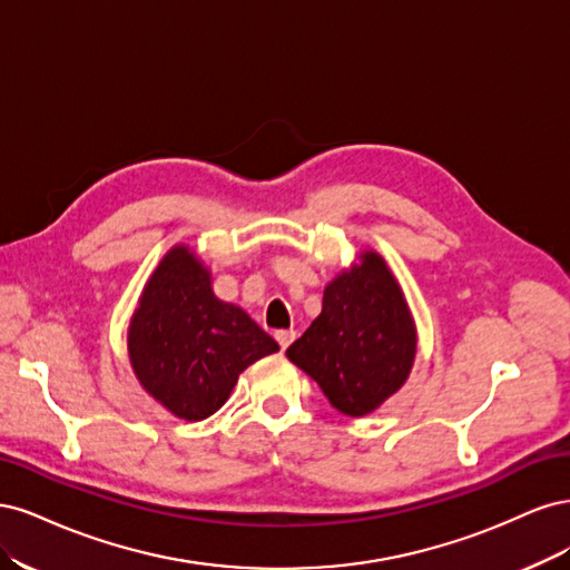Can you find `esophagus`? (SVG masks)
Masks as SVG:
<instances>
[{"mask_svg": "<svg viewBox=\"0 0 570 570\" xmlns=\"http://www.w3.org/2000/svg\"><path fill=\"white\" fill-rule=\"evenodd\" d=\"M275 340H278L281 350H287L289 342L295 340V331H275Z\"/></svg>", "mask_w": 570, "mask_h": 570, "instance_id": "esophagus-1", "label": "esophagus"}]
</instances>
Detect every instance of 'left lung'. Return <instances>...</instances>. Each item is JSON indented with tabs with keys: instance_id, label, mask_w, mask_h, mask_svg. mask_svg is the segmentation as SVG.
<instances>
[{
	"instance_id": "8db88e82",
	"label": "left lung",
	"mask_w": 570,
	"mask_h": 570,
	"mask_svg": "<svg viewBox=\"0 0 570 570\" xmlns=\"http://www.w3.org/2000/svg\"><path fill=\"white\" fill-rule=\"evenodd\" d=\"M342 271L287 358L312 375L340 413L366 416L400 390L416 356V325L400 283L375 252Z\"/></svg>"
}]
</instances>
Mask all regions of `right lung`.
<instances>
[{
    "label": "right lung",
    "instance_id": "right-lung-1",
    "mask_svg": "<svg viewBox=\"0 0 570 570\" xmlns=\"http://www.w3.org/2000/svg\"><path fill=\"white\" fill-rule=\"evenodd\" d=\"M278 350L243 308L214 295L209 268L185 245L170 249L151 273L128 327L137 381L185 421L216 413L237 375Z\"/></svg>",
    "mask_w": 570,
    "mask_h": 570
}]
</instances>
